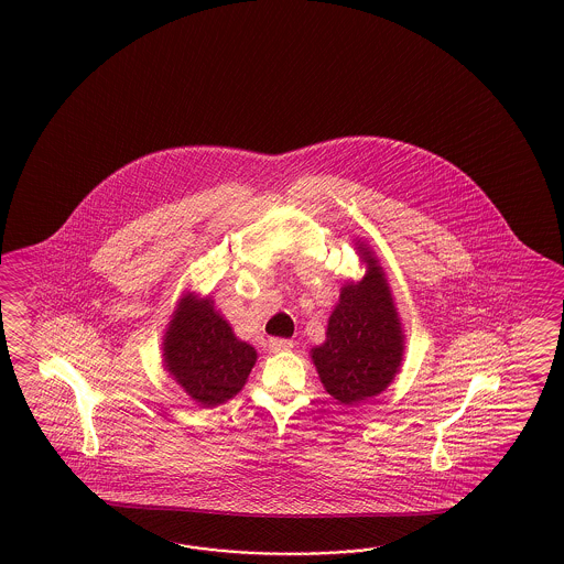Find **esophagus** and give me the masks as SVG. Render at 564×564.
<instances>
[{
    "label": "esophagus",
    "mask_w": 564,
    "mask_h": 564,
    "mask_svg": "<svg viewBox=\"0 0 564 564\" xmlns=\"http://www.w3.org/2000/svg\"><path fill=\"white\" fill-rule=\"evenodd\" d=\"M291 347H293V341H290V339H269V349L271 351H290Z\"/></svg>",
    "instance_id": "34e87169"
}]
</instances>
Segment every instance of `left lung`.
I'll return each instance as SVG.
<instances>
[{
    "mask_svg": "<svg viewBox=\"0 0 564 564\" xmlns=\"http://www.w3.org/2000/svg\"><path fill=\"white\" fill-rule=\"evenodd\" d=\"M368 274L345 285L326 328V341L312 359L328 394L345 405L382 393L403 358V333L382 269L361 248Z\"/></svg>",
    "mask_w": 564,
    "mask_h": 564,
    "instance_id": "8db88e82",
    "label": "left lung"
}]
</instances>
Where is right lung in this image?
I'll use <instances>...</instances> for the list:
<instances>
[{
  "instance_id": "obj_1",
  "label": "right lung",
  "mask_w": 564,
  "mask_h": 564,
  "mask_svg": "<svg viewBox=\"0 0 564 564\" xmlns=\"http://www.w3.org/2000/svg\"><path fill=\"white\" fill-rule=\"evenodd\" d=\"M165 366L203 408H215L241 391L257 351L239 341L210 300L186 295L163 343Z\"/></svg>"
}]
</instances>
